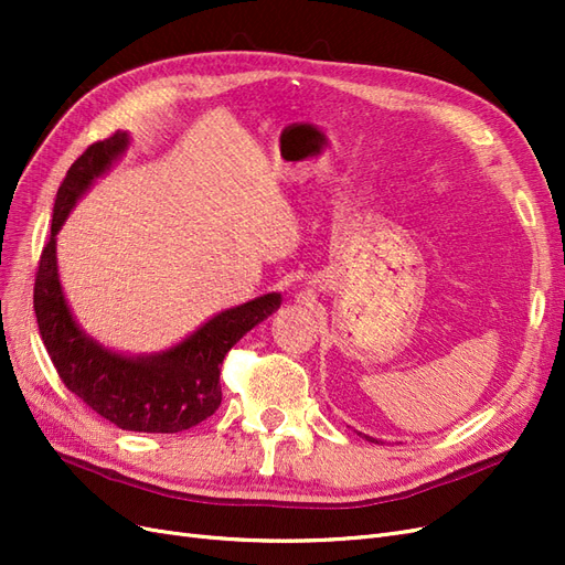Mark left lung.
I'll list each match as a JSON object with an SVG mask.
<instances>
[{
	"mask_svg": "<svg viewBox=\"0 0 565 565\" xmlns=\"http://www.w3.org/2000/svg\"><path fill=\"white\" fill-rule=\"evenodd\" d=\"M365 438H367V440H372V438H370V436H365Z\"/></svg>",
	"mask_w": 565,
	"mask_h": 565,
	"instance_id": "left-lung-1",
	"label": "left lung"
}]
</instances>
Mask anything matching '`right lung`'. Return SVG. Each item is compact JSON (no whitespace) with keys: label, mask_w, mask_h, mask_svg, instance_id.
Instances as JSON below:
<instances>
[{"label":"right lung","mask_w":565,"mask_h":565,"mask_svg":"<svg viewBox=\"0 0 565 565\" xmlns=\"http://www.w3.org/2000/svg\"><path fill=\"white\" fill-rule=\"evenodd\" d=\"M125 148L127 134L115 131L108 139L92 143L67 169L54 204L51 237L40 256L32 299L46 353L67 391L125 431L177 434L216 413L221 363L235 341L278 309L280 295H266L218 313L183 344L152 358H122L82 334L61 292L56 233L77 198Z\"/></svg>","instance_id":"right-lung-1"}]
</instances>
